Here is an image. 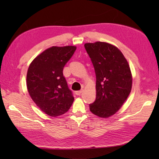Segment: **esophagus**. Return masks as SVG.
I'll return each mask as SVG.
<instances>
[{
  "label": "esophagus",
  "mask_w": 159,
  "mask_h": 159,
  "mask_svg": "<svg viewBox=\"0 0 159 159\" xmlns=\"http://www.w3.org/2000/svg\"><path fill=\"white\" fill-rule=\"evenodd\" d=\"M82 93H83V90H79V91H76V94L77 95H81Z\"/></svg>",
  "instance_id": "obj_1"
}]
</instances>
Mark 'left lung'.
Listing matches in <instances>:
<instances>
[{
  "mask_svg": "<svg viewBox=\"0 0 159 159\" xmlns=\"http://www.w3.org/2000/svg\"><path fill=\"white\" fill-rule=\"evenodd\" d=\"M84 46L96 74V99L90 110L99 117L109 118L120 109L131 92L130 66L121 51L109 43H86Z\"/></svg>",
  "mask_w": 159,
  "mask_h": 159,
  "instance_id": "8db88e82",
  "label": "left lung"
}]
</instances>
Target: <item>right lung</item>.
<instances>
[{
    "label": "right lung",
    "instance_id": "1",
    "mask_svg": "<svg viewBox=\"0 0 159 159\" xmlns=\"http://www.w3.org/2000/svg\"><path fill=\"white\" fill-rule=\"evenodd\" d=\"M76 49L73 45L49 48L29 66L26 87L29 95L40 109L51 117L65 114L74 102L63 69Z\"/></svg>",
    "mask_w": 159,
    "mask_h": 159
}]
</instances>
